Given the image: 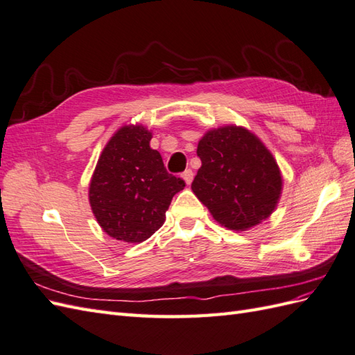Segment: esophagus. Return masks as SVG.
<instances>
[{"label": "esophagus", "instance_id": "1", "mask_svg": "<svg viewBox=\"0 0 355 355\" xmlns=\"http://www.w3.org/2000/svg\"><path fill=\"white\" fill-rule=\"evenodd\" d=\"M182 179L185 180V184L187 185H191V182H193V179H194V173H193V170H185L184 173H182Z\"/></svg>", "mask_w": 355, "mask_h": 355}]
</instances>
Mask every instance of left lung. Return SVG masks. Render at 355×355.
Wrapping results in <instances>:
<instances>
[{"label":"left lung","instance_id":"left-lung-1","mask_svg":"<svg viewBox=\"0 0 355 355\" xmlns=\"http://www.w3.org/2000/svg\"><path fill=\"white\" fill-rule=\"evenodd\" d=\"M202 161L191 189L214 220L244 232L265 221L280 200L279 164L250 129L224 125L206 131L197 144Z\"/></svg>","mask_w":355,"mask_h":355}]
</instances>
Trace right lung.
<instances>
[{
  "instance_id": "obj_1",
  "label": "right lung",
  "mask_w": 355,
  "mask_h": 355,
  "mask_svg": "<svg viewBox=\"0 0 355 355\" xmlns=\"http://www.w3.org/2000/svg\"><path fill=\"white\" fill-rule=\"evenodd\" d=\"M152 132L125 125L112 134L94 167L89 202L108 236L128 244L150 238L164 221L185 182L167 173L161 153L150 148Z\"/></svg>"
}]
</instances>
